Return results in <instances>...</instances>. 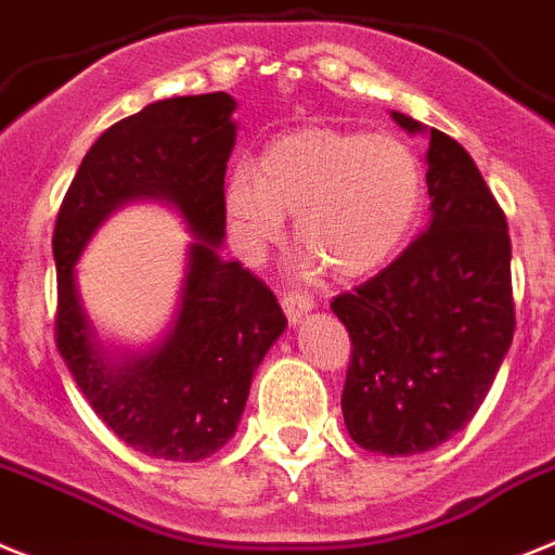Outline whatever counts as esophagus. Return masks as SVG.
<instances>
[{"label":"esophagus","instance_id":"34e87169","mask_svg":"<svg viewBox=\"0 0 555 555\" xmlns=\"http://www.w3.org/2000/svg\"><path fill=\"white\" fill-rule=\"evenodd\" d=\"M281 306H283V311H286L288 323L297 325V323H302V317L314 309V300L306 295H297V292H292V295H283Z\"/></svg>","mask_w":555,"mask_h":555}]
</instances>
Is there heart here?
Returning a JSON list of instances; mask_svg holds the SVG:
<instances>
[{
    "label": "heart",
    "instance_id": "1",
    "mask_svg": "<svg viewBox=\"0 0 555 555\" xmlns=\"http://www.w3.org/2000/svg\"><path fill=\"white\" fill-rule=\"evenodd\" d=\"M424 170L404 140L309 126L274 137L253 165L232 168L224 219L244 258H258L295 216V238L339 281L385 269L413 235Z\"/></svg>",
    "mask_w": 555,
    "mask_h": 555
}]
</instances>
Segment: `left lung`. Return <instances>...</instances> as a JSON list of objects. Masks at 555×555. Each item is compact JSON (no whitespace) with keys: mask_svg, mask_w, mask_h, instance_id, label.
<instances>
[{"mask_svg":"<svg viewBox=\"0 0 555 555\" xmlns=\"http://www.w3.org/2000/svg\"><path fill=\"white\" fill-rule=\"evenodd\" d=\"M426 134L429 224L390 267L331 311L348 328L343 415L367 452L440 447L475 418L514 339L511 238L500 205L461 142L390 112Z\"/></svg>","mask_w":555,"mask_h":555,"instance_id":"1","label":"left lung"}]
</instances>
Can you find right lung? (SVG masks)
<instances>
[{
    "mask_svg": "<svg viewBox=\"0 0 555 555\" xmlns=\"http://www.w3.org/2000/svg\"><path fill=\"white\" fill-rule=\"evenodd\" d=\"M235 106L227 92L165 98L115 122L83 156L52 235L61 357L98 418L122 443L163 461H205L224 447L258 364L286 331L272 292L221 258ZM134 201L170 206L194 235L178 311L140 351L102 339L74 272L102 221Z\"/></svg>",
    "mask_w": 555,
    "mask_h": 555,
    "instance_id": "right-lung-1",
    "label": "right lung"
}]
</instances>
